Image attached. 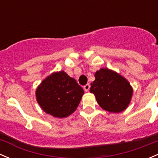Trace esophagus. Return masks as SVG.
Segmentation results:
<instances>
[{
  "label": "esophagus",
  "mask_w": 158,
  "mask_h": 158,
  "mask_svg": "<svg viewBox=\"0 0 158 158\" xmlns=\"http://www.w3.org/2000/svg\"><path fill=\"white\" fill-rule=\"evenodd\" d=\"M83 89H84V91H85V92H89V89H90V85H89V84H86V85L83 87Z\"/></svg>",
  "instance_id": "obj_1"
}]
</instances>
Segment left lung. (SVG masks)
I'll return each mask as SVG.
<instances>
[{"label": "left lung", "instance_id": "obj_1", "mask_svg": "<svg viewBox=\"0 0 158 158\" xmlns=\"http://www.w3.org/2000/svg\"><path fill=\"white\" fill-rule=\"evenodd\" d=\"M95 78L89 91L95 95L102 109L119 113L128 108L133 89L124 76L108 68H102L95 72Z\"/></svg>", "mask_w": 158, "mask_h": 158}]
</instances>
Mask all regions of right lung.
I'll use <instances>...</instances> for the list:
<instances>
[{
    "label": "right lung",
    "mask_w": 158,
    "mask_h": 158,
    "mask_svg": "<svg viewBox=\"0 0 158 158\" xmlns=\"http://www.w3.org/2000/svg\"><path fill=\"white\" fill-rule=\"evenodd\" d=\"M84 91L64 71L54 72L36 89V98L43 111L58 118L73 114L79 106Z\"/></svg>",
    "instance_id": "obj_1"
}]
</instances>
